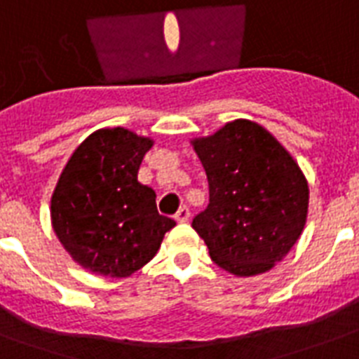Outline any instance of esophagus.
<instances>
[{"label": "esophagus", "mask_w": 359, "mask_h": 359, "mask_svg": "<svg viewBox=\"0 0 359 359\" xmlns=\"http://www.w3.org/2000/svg\"><path fill=\"white\" fill-rule=\"evenodd\" d=\"M175 219H177V222H180V224L188 222V219H190V208L180 207L179 210H177V214H175Z\"/></svg>", "instance_id": "esophagus-1"}]
</instances>
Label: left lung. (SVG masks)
Here are the masks:
<instances>
[{"mask_svg":"<svg viewBox=\"0 0 359 359\" xmlns=\"http://www.w3.org/2000/svg\"><path fill=\"white\" fill-rule=\"evenodd\" d=\"M208 179V207L191 222L219 268L268 272L300 238L309 188L300 165L266 128L236 119L191 141Z\"/></svg>","mask_w":359,"mask_h":359,"instance_id":"1","label":"left lung"}]
</instances>
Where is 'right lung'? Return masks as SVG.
<instances>
[{
	"label": "right lung",
	"instance_id": "obj_1",
	"mask_svg": "<svg viewBox=\"0 0 359 359\" xmlns=\"http://www.w3.org/2000/svg\"><path fill=\"white\" fill-rule=\"evenodd\" d=\"M152 140L126 128L93 132L65 165L52 194V227L89 272L128 278L156 255L175 222L158 214L156 194L137 182Z\"/></svg>",
	"mask_w": 359,
	"mask_h": 359
}]
</instances>
